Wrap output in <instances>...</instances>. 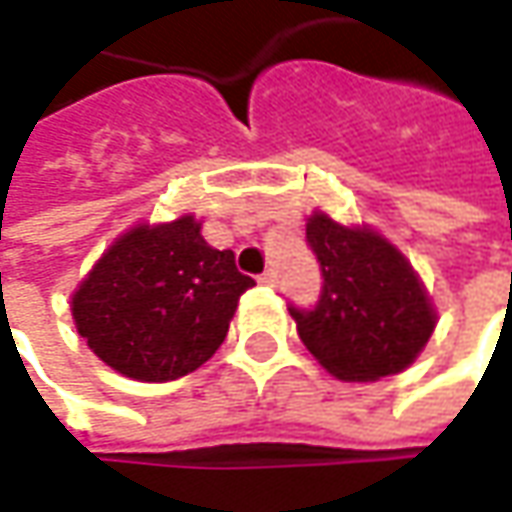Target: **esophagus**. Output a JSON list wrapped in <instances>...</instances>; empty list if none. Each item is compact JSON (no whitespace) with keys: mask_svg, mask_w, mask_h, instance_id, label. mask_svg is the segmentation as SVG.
<instances>
[{"mask_svg":"<svg viewBox=\"0 0 512 512\" xmlns=\"http://www.w3.org/2000/svg\"><path fill=\"white\" fill-rule=\"evenodd\" d=\"M257 280H260L263 286H278V275H275V272H263Z\"/></svg>","mask_w":512,"mask_h":512,"instance_id":"esophagus-1","label":"esophagus"}]
</instances>
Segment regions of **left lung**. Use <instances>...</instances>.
<instances>
[{
	"label": "left lung",
	"mask_w": 512,
	"mask_h": 512,
	"mask_svg": "<svg viewBox=\"0 0 512 512\" xmlns=\"http://www.w3.org/2000/svg\"><path fill=\"white\" fill-rule=\"evenodd\" d=\"M306 240L323 289L315 309H289L303 346L341 381L404 372L438 321L410 260L375 229L344 226L323 212L306 220Z\"/></svg>",
	"instance_id": "1"
}]
</instances>
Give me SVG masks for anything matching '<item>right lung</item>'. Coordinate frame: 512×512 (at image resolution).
I'll return each instance as SVG.
<instances>
[{
	"instance_id": "obj_1",
	"label": "right lung",
	"mask_w": 512,
	"mask_h": 512,
	"mask_svg": "<svg viewBox=\"0 0 512 512\" xmlns=\"http://www.w3.org/2000/svg\"><path fill=\"white\" fill-rule=\"evenodd\" d=\"M200 226L194 214L131 226L71 295L77 332L125 378L163 384L203 367L255 286L237 272L232 249L209 246Z\"/></svg>"
}]
</instances>
